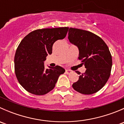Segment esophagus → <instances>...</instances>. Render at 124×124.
I'll return each instance as SVG.
<instances>
[{
	"instance_id": "esophagus-1",
	"label": "esophagus",
	"mask_w": 124,
	"mask_h": 124,
	"mask_svg": "<svg viewBox=\"0 0 124 124\" xmlns=\"http://www.w3.org/2000/svg\"><path fill=\"white\" fill-rule=\"evenodd\" d=\"M65 72H66V73H67V74H70L72 73V71H71V70H68V69H67V70H66Z\"/></svg>"
}]
</instances>
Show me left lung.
I'll return each mask as SVG.
<instances>
[{"label": "left lung", "mask_w": 124, "mask_h": 124, "mask_svg": "<svg viewBox=\"0 0 124 124\" xmlns=\"http://www.w3.org/2000/svg\"><path fill=\"white\" fill-rule=\"evenodd\" d=\"M68 39L77 46L78 59L82 60L86 68L79 74L77 82L72 84L74 89L85 95L96 93L105 85L110 76L112 58L108 47L97 35L87 31L70 28Z\"/></svg>", "instance_id": "1"}]
</instances>
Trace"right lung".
<instances>
[{
	"label": "right lung",
	"mask_w": 124,
	"mask_h": 124,
	"mask_svg": "<svg viewBox=\"0 0 124 124\" xmlns=\"http://www.w3.org/2000/svg\"><path fill=\"white\" fill-rule=\"evenodd\" d=\"M69 27L43 29L32 31L20 43L14 57L15 72L20 84L32 94L42 95L54 87L61 74L60 66L45 69L44 61L52 53L55 41L66 37Z\"/></svg>",
	"instance_id": "add662e5"
}]
</instances>
